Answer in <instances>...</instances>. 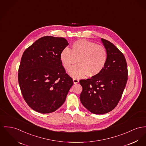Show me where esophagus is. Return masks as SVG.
<instances>
[{
    "label": "esophagus",
    "mask_w": 146,
    "mask_h": 146,
    "mask_svg": "<svg viewBox=\"0 0 146 146\" xmlns=\"http://www.w3.org/2000/svg\"><path fill=\"white\" fill-rule=\"evenodd\" d=\"M73 81H74V83L75 84H78V82H79V80H78V78H73Z\"/></svg>",
    "instance_id": "34e87169"
}]
</instances>
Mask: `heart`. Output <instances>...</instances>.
Instances as JSON below:
<instances>
[{"instance_id": "b5f03b06", "label": "heart", "mask_w": 146, "mask_h": 146, "mask_svg": "<svg viewBox=\"0 0 146 146\" xmlns=\"http://www.w3.org/2000/svg\"><path fill=\"white\" fill-rule=\"evenodd\" d=\"M60 57L63 67L67 70L78 61V65L68 71L71 76L80 78L86 75L89 78H93L98 75L105 68L108 60V52L104 46L81 39L75 42L71 50L68 48L62 50Z\"/></svg>"}]
</instances>
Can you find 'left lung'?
I'll return each instance as SVG.
<instances>
[{"mask_svg": "<svg viewBox=\"0 0 146 146\" xmlns=\"http://www.w3.org/2000/svg\"><path fill=\"white\" fill-rule=\"evenodd\" d=\"M101 41L108 52L107 64L96 76L80 80L82 87L80 101L91 113L105 114L116 107L128 79L126 60L123 54L110 41Z\"/></svg>", "mask_w": 146, "mask_h": 146, "instance_id": "8db88e82", "label": "left lung"}]
</instances>
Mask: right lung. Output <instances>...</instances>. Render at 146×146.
Returning <instances> with one entry per match:
<instances>
[{"label": "right lung", "instance_id": "add662e5", "mask_svg": "<svg viewBox=\"0 0 146 146\" xmlns=\"http://www.w3.org/2000/svg\"><path fill=\"white\" fill-rule=\"evenodd\" d=\"M68 45L65 38L46 36L24 51L18 70V82L24 100L33 110L49 113L64 103L74 84L60 57Z\"/></svg>", "mask_w": 146, "mask_h": 146}]
</instances>
